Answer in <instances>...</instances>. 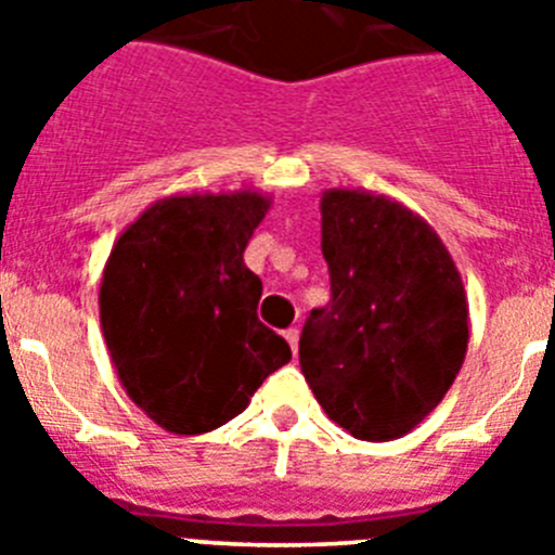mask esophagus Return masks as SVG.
Returning a JSON list of instances; mask_svg holds the SVG:
<instances>
[{
    "label": "esophagus",
    "instance_id": "1",
    "mask_svg": "<svg viewBox=\"0 0 555 555\" xmlns=\"http://www.w3.org/2000/svg\"><path fill=\"white\" fill-rule=\"evenodd\" d=\"M283 338L288 341V347H292L294 356H297V345H300V331H297V327H288V331L283 333Z\"/></svg>",
    "mask_w": 555,
    "mask_h": 555
}]
</instances>
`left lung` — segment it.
I'll list each match as a JSON object with an SVG mask.
<instances>
[{"label": "left lung", "mask_w": 555, "mask_h": 555, "mask_svg": "<svg viewBox=\"0 0 555 555\" xmlns=\"http://www.w3.org/2000/svg\"><path fill=\"white\" fill-rule=\"evenodd\" d=\"M331 302L313 308L300 366L333 423L400 439L442 403L469 341L453 255L420 214L364 189L322 191Z\"/></svg>", "instance_id": "1"}]
</instances>
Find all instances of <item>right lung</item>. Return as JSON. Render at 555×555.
I'll use <instances>...</instances> for the list:
<instances>
[{
	"label": "right lung",
	"instance_id": "add662e5",
	"mask_svg": "<svg viewBox=\"0 0 555 555\" xmlns=\"http://www.w3.org/2000/svg\"><path fill=\"white\" fill-rule=\"evenodd\" d=\"M272 197L238 189L152 203L107 255L100 322L127 397L169 434L222 428L292 361L258 320L244 249Z\"/></svg>",
	"mask_w": 555,
	"mask_h": 555
}]
</instances>
